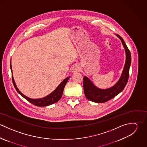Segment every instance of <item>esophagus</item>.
Wrapping results in <instances>:
<instances>
[{
    "mask_svg": "<svg viewBox=\"0 0 147 147\" xmlns=\"http://www.w3.org/2000/svg\"><path fill=\"white\" fill-rule=\"evenodd\" d=\"M80 70V67L79 65H74L72 68V72L74 73H76Z\"/></svg>",
    "mask_w": 147,
    "mask_h": 147,
    "instance_id": "esophagus-1",
    "label": "esophagus"
}]
</instances>
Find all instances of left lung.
Listing matches in <instances>:
<instances>
[{
  "label": "left lung",
  "mask_w": 147,
  "mask_h": 147,
  "mask_svg": "<svg viewBox=\"0 0 147 147\" xmlns=\"http://www.w3.org/2000/svg\"><path fill=\"white\" fill-rule=\"evenodd\" d=\"M117 36L121 40L126 51V63L122 76L115 85L106 89H100L97 88L87 77L84 76L83 78L84 94L86 98L92 102L104 103L109 101L121 93L124 89L127 83L129 67L131 63V53L123 38L118 34H117Z\"/></svg>",
  "instance_id": "obj_1"
}]
</instances>
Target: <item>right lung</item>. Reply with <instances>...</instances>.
<instances>
[{"mask_svg":"<svg viewBox=\"0 0 147 147\" xmlns=\"http://www.w3.org/2000/svg\"><path fill=\"white\" fill-rule=\"evenodd\" d=\"M10 67H11V71L12 72V67H11V64H10ZM69 78V77H68L66 79H65L63 82L59 85V86L55 89V90L53 92H52L51 94L48 95L47 96H46L44 98H40V99H32V98L27 97L26 96L24 95L22 93L19 91V90L18 89V88H17V86L16 85L15 82L13 78V75H12V82H13V85H14L16 90H17V92L21 95L22 97H23L24 98H25L28 101H29L33 105L37 106H40V107L49 106V105L53 104L58 102L61 98V97L62 96L64 88L66 83H67Z\"/></svg>","mask_w":147,"mask_h":147,"instance_id":"1","label":"right lung"}]
</instances>
